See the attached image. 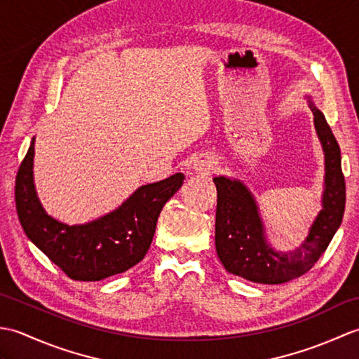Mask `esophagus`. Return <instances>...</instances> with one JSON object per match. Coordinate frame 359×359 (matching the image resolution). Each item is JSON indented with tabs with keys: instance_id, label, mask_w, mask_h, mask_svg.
Masks as SVG:
<instances>
[{
	"instance_id": "esophagus-1",
	"label": "esophagus",
	"mask_w": 359,
	"mask_h": 359,
	"mask_svg": "<svg viewBox=\"0 0 359 359\" xmlns=\"http://www.w3.org/2000/svg\"><path fill=\"white\" fill-rule=\"evenodd\" d=\"M216 168V162L212 160L211 157H197L193 163V170L197 174H202V175H210L212 171H215Z\"/></svg>"
}]
</instances>
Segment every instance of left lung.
<instances>
[{
	"instance_id": "8db88e82",
	"label": "left lung",
	"mask_w": 359,
	"mask_h": 359,
	"mask_svg": "<svg viewBox=\"0 0 359 359\" xmlns=\"http://www.w3.org/2000/svg\"><path fill=\"white\" fill-rule=\"evenodd\" d=\"M316 134L325 157L323 210L309 236L293 251H276L266 242L255 196L241 180L212 179L217 188L216 251L220 262L236 276L257 284H284L306 274L323 256L339 228L346 208V180L341 149L324 114L310 100Z\"/></svg>"
}]
</instances>
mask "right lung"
Returning <instances> with one entry per match:
<instances>
[{
	"label": "right lung",
	"instance_id": "1",
	"mask_svg": "<svg viewBox=\"0 0 359 359\" xmlns=\"http://www.w3.org/2000/svg\"><path fill=\"white\" fill-rule=\"evenodd\" d=\"M34 140L15 180L17 212L27 238L74 280H102L123 273L147 255L163 205L179 191L177 172L143 185L117 210L81 225L46 215L34 185Z\"/></svg>",
	"mask_w": 359,
	"mask_h": 359
}]
</instances>
